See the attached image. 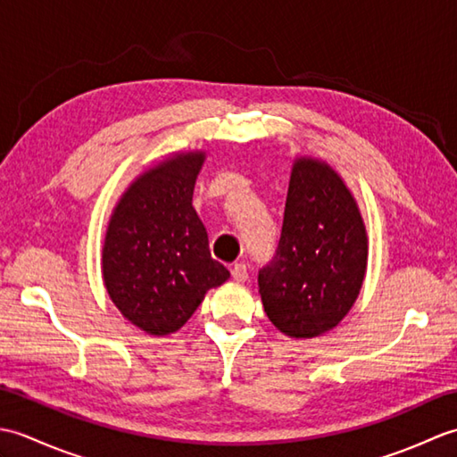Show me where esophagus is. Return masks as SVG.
Segmentation results:
<instances>
[{
    "mask_svg": "<svg viewBox=\"0 0 457 457\" xmlns=\"http://www.w3.org/2000/svg\"><path fill=\"white\" fill-rule=\"evenodd\" d=\"M231 277H234V280H237V283H244V280H247V277H249L247 265L245 263L231 265Z\"/></svg>",
    "mask_w": 457,
    "mask_h": 457,
    "instance_id": "esophagus-1",
    "label": "esophagus"
}]
</instances>
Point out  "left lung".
Returning <instances> with one entry per match:
<instances>
[{
  "mask_svg": "<svg viewBox=\"0 0 457 457\" xmlns=\"http://www.w3.org/2000/svg\"><path fill=\"white\" fill-rule=\"evenodd\" d=\"M365 267L367 234L353 196L328 164L298 159L278 245L259 270L269 320L293 337L328 332L353 306Z\"/></svg>",
  "mask_w": 457,
  "mask_h": 457,
  "instance_id": "left-lung-1",
  "label": "left lung"
}]
</instances>
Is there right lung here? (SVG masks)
<instances>
[{"mask_svg": "<svg viewBox=\"0 0 457 457\" xmlns=\"http://www.w3.org/2000/svg\"><path fill=\"white\" fill-rule=\"evenodd\" d=\"M204 153L177 154L123 194L105 234L102 270L113 304L151 336L177 332L229 270L212 259L192 208Z\"/></svg>", "mask_w": 457, "mask_h": 457, "instance_id": "obj_1", "label": "right lung"}]
</instances>
